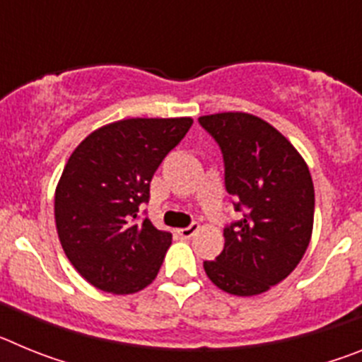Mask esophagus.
<instances>
[{
  "label": "esophagus",
  "mask_w": 362,
  "mask_h": 362,
  "mask_svg": "<svg viewBox=\"0 0 362 362\" xmlns=\"http://www.w3.org/2000/svg\"><path fill=\"white\" fill-rule=\"evenodd\" d=\"M197 230H199V225H197V223H192V225L187 226V228H179L177 233L183 239H188V238H192V235H194V233H196Z\"/></svg>",
  "instance_id": "1"
}]
</instances>
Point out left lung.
I'll list each match as a JSON object with an SVG mask.
<instances>
[{
    "instance_id": "8db88e82",
    "label": "left lung",
    "mask_w": 362,
    "mask_h": 362,
    "mask_svg": "<svg viewBox=\"0 0 362 362\" xmlns=\"http://www.w3.org/2000/svg\"><path fill=\"white\" fill-rule=\"evenodd\" d=\"M221 146L228 194L245 206L225 228V248L204 261L209 279L223 292L259 296L296 270L312 239L315 192L308 165L270 123L246 112L201 116Z\"/></svg>"
}]
</instances>
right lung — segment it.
Masks as SVG:
<instances>
[{"label": "right lung", "mask_w": 362, "mask_h": 362, "mask_svg": "<svg viewBox=\"0 0 362 362\" xmlns=\"http://www.w3.org/2000/svg\"><path fill=\"white\" fill-rule=\"evenodd\" d=\"M192 117H129L90 132L70 153L54 194L63 252L92 286L127 296L146 288L172 235L137 221L150 181Z\"/></svg>", "instance_id": "obj_1"}]
</instances>
